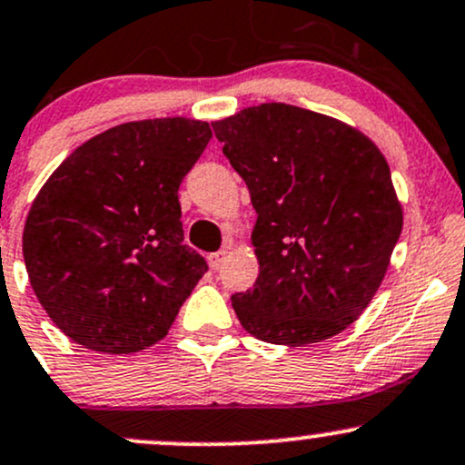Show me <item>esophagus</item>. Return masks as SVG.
Here are the masks:
<instances>
[{
  "label": "esophagus",
  "mask_w": 465,
  "mask_h": 465,
  "mask_svg": "<svg viewBox=\"0 0 465 465\" xmlns=\"http://www.w3.org/2000/svg\"><path fill=\"white\" fill-rule=\"evenodd\" d=\"M227 256V249H221V252H213L209 253V264H212L213 272H218V269L223 267V260Z\"/></svg>",
  "instance_id": "1"
}]
</instances>
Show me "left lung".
Here are the masks:
<instances>
[{"label": "left lung", "instance_id": "left-lung-1", "mask_svg": "<svg viewBox=\"0 0 465 465\" xmlns=\"http://www.w3.org/2000/svg\"><path fill=\"white\" fill-rule=\"evenodd\" d=\"M258 213L260 273L233 293L244 331L272 344L333 338L369 307L401 233L391 167L353 127L262 104L212 124Z\"/></svg>", "mask_w": 465, "mask_h": 465}]
</instances>
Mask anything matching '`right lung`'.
<instances>
[{
    "mask_svg": "<svg viewBox=\"0 0 465 465\" xmlns=\"http://www.w3.org/2000/svg\"><path fill=\"white\" fill-rule=\"evenodd\" d=\"M212 139L203 121H132L96 134L42 187L24 260L48 318L76 344L134 353L170 331L207 272L183 244L178 187Z\"/></svg>",
    "mask_w": 465,
    "mask_h": 465,
    "instance_id": "obj_1",
    "label": "right lung"
}]
</instances>
